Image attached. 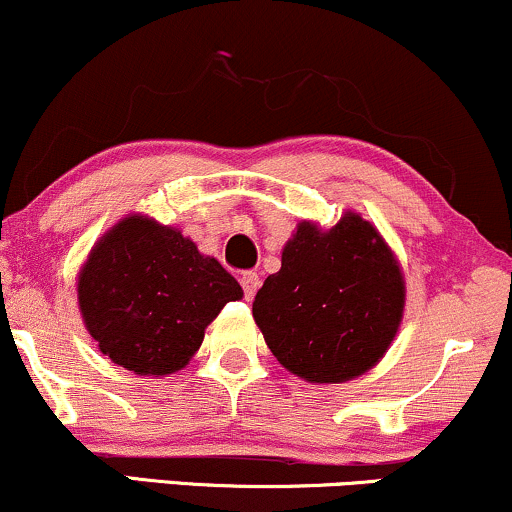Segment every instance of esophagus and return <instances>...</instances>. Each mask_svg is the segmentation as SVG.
I'll list each match as a JSON object with an SVG mask.
<instances>
[{
  "label": "esophagus",
  "mask_w": 512,
  "mask_h": 512,
  "mask_svg": "<svg viewBox=\"0 0 512 512\" xmlns=\"http://www.w3.org/2000/svg\"><path fill=\"white\" fill-rule=\"evenodd\" d=\"M240 286H243V291H245V300H252V298H255L257 288H260V276H257L255 272L243 274V279H240Z\"/></svg>",
  "instance_id": "obj_1"
}]
</instances>
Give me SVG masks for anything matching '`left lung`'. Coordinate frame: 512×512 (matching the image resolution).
<instances>
[{
    "mask_svg": "<svg viewBox=\"0 0 512 512\" xmlns=\"http://www.w3.org/2000/svg\"><path fill=\"white\" fill-rule=\"evenodd\" d=\"M405 276L372 221L343 212L331 229L300 221L281 269L252 303L264 341L295 377L343 384L372 369L396 338Z\"/></svg>",
    "mask_w": 512,
    "mask_h": 512,
    "instance_id": "obj_1",
    "label": "left lung"
}]
</instances>
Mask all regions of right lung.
Here are the masks:
<instances>
[{"label": "right lung", "mask_w": 512, "mask_h": 512, "mask_svg": "<svg viewBox=\"0 0 512 512\" xmlns=\"http://www.w3.org/2000/svg\"><path fill=\"white\" fill-rule=\"evenodd\" d=\"M76 288L100 353L138 377L186 367L224 305L243 298L214 257L147 214H128L92 245Z\"/></svg>", "instance_id": "obj_1"}]
</instances>
